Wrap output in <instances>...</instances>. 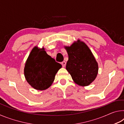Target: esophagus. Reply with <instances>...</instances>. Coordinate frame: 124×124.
I'll list each match as a JSON object with an SVG mask.
<instances>
[{"label": "esophagus", "instance_id": "obj_1", "mask_svg": "<svg viewBox=\"0 0 124 124\" xmlns=\"http://www.w3.org/2000/svg\"><path fill=\"white\" fill-rule=\"evenodd\" d=\"M61 64L62 65V67H64L65 66H66V62H65V61H63V62H61Z\"/></svg>", "mask_w": 124, "mask_h": 124}]
</instances>
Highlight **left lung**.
<instances>
[{
	"instance_id": "1",
	"label": "left lung",
	"mask_w": 124,
	"mask_h": 124,
	"mask_svg": "<svg viewBox=\"0 0 124 124\" xmlns=\"http://www.w3.org/2000/svg\"><path fill=\"white\" fill-rule=\"evenodd\" d=\"M66 49L68 54L66 70L73 80L80 86L90 85L97 76L98 67L89 48L78 40Z\"/></svg>"
}]
</instances>
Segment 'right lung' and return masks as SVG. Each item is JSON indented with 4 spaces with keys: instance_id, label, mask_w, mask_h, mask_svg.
Here are the masks:
<instances>
[{
    "instance_id": "obj_1",
    "label": "right lung",
    "mask_w": 124,
    "mask_h": 124,
    "mask_svg": "<svg viewBox=\"0 0 124 124\" xmlns=\"http://www.w3.org/2000/svg\"><path fill=\"white\" fill-rule=\"evenodd\" d=\"M62 65L48 55L44 49L35 47L27 59L24 76L29 84L38 90H44L51 85L54 77Z\"/></svg>"
}]
</instances>
